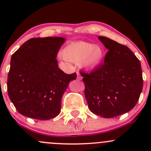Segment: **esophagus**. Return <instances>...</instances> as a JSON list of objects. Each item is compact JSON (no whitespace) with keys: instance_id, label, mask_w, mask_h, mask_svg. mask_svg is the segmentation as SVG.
<instances>
[{"instance_id":"34e87169","label":"esophagus","mask_w":151,"mask_h":151,"mask_svg":"<svg viewBox=\"0 0 151 151\" xmlns=\"http://www.w3.org/2000/svg\"><path fill=\"white\" fill-rule=\"evenodd\" d=\"M77 80H82V77H81V75H80V73H79V71H77Z\"/></svg>"}]
</instances>
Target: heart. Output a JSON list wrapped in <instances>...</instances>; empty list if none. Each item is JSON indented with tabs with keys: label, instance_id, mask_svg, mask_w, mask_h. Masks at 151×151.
Here are the masks:
<instances>
[{
	"label": "heart",
	"instance_id": "obj_1",
	"mask_svg": "<svg viewBox=\"0 0 151 151\" xmlns=\"http://www.w3.org/2000/svg\"><path fill=\"white\" fill-rule=\"evenodd\" d=\"M62 55L65 60L72 63H80L87 68H93L101 63L104 51L99 46L88 42H77L71 43L63 49Z\"/></svg>",
	"mask_w": 151,
	"mask_h": 151
}]
</instances>
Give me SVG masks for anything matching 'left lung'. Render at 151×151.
Masks as SVG:
<instances>
[{
  "instance_id": "left-lung-1",
  "label": "left lung",
  "mask_w": 151,
  "mask_h": 151,
  "mask_svg": "<svg viewBox=\"0 0 151 151\" xmlns=\"http://www.w3.org/2000/svg\"><path fill=\"white\" fill-rule=\"evenodd\" d=\"M108 50L104 63L89 73L80 72L88 108L105 118H115L134 108L142 90L139 59L125 45L99 36Z\"/></svg>"
}]
</instances>
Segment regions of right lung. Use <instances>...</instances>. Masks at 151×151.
Listing matches in <instances>:
<instances>
[{
	"label": "right lung",
	"instance_id": "right-lung-1",
	"mask_svg": "<svg viewBox=\"0 0 151 151\" xmlns=\"http://www.w3.org/2000/svg\"><path fill=\"white\" fill-rule=\"evenodd\" d=\"M65 39H30L12 56L7 80L9 99L17 110L33 119L50 120L59 115L61 99L77 74L58 67L57 54Z\"/></svg>",
	"mask_w": 151,
	"mask_h": 151
}]
</instances>
